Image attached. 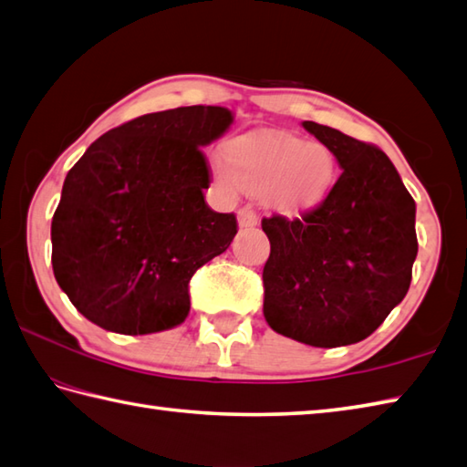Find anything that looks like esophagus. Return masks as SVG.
Here are the masks:
<instances>
[{"label":"esophagus","instance_id":"esophagus-1","mask_svg":"<svg viewBox=\"0 0 467 467\" xmlns=\"http://www.w3.org/2000/svg\"><path fill=\"white\" fill-rule=\"evenodd\" d=\"M256 223H259V218H256V213L253 211V208H249V206L241 208L239 211V226L241 228H251Z\"/></svg>","mask_w":467,"mask_h":467}]
</instances>
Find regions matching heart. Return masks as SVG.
<instances>
[{"instance_id": "heart-1", "label": "heart", "mask_w": 467, "mask_h": 467, "mask_svg": "<svg viewBox=\"0 0 467 467\" xmlns=\"http://www.w3.org/2000/svg\"><path fill=\"white\" fill-rule=\"evenodd\" d=\"M226 164H214V182L223 192H254L281 214L315 208L335 184L337 162L329 146L305 142L289 132H259L233 138L224 148Z\"/></svg>"}]
</instances>
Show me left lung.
<instances>
[{
	"instance_id": "obj_1",
	"label": "left lung",
	"mask_w": 467,
	"mask_h": 467,
	"mask_svg": "<svg viewBox=\"0 0 467 467\" xmlns=\"http://www.w3.org/2000/svg\"><path fill=\"white\" fill-rule=\"evenodd\" d=\"M303 128L331 148L343 172L301 218H263L271 241L263 313L273 331L305 345L359 343L408 295L415 201L377 146L317 122Z\"/></svg>"
}]
</instances>
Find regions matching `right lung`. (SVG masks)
<instances>
[{
  "label": "right lung",
  "mask_w": 467,
  "mask_h": 467,
  "mask_svg": "<svg viewBox=\"0 0 467 467\" xmlns=\"http://www.w3.org/2000/svg\"><path fill=\"white\" fill-rule=\"evenodd\" d=\"M231 124L223 106L144 114L72 166L52 218V266L88 321L148 335L186 319L192 275L236 234V216L204 202L211 176L201 150Z\"/></svg>",
  "instance_id": "obj_1"
}]
</instances>
